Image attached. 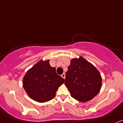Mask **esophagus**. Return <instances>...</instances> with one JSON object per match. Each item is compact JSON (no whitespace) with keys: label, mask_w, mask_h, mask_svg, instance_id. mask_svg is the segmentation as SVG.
<instances>
[{"label":"esophagus","mask_w":123,"mask_h":123,"mask_svg":"<svg viewBox=\"0 0 123 123\" xmlns=\"http://www.w3.org/2000/svg\"><path fill=\"white\" fill-rule=\"evenodd\" d=\"M61 76L62 77V78H64V79H65V74L64 73V74H62V75H61Z\"/></svg>","instance_id":"1"}]
</instances>
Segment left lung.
I'll return each mask as SVG.
<instances>
[{
  "label": "left lung",
  "instance_id": "obj_1",
  "mask_svg": "<svg viewBox=\"0 0 123 123\" xmlns=\"http://www.w3.org/2000/svg\"><path fill=\"white\" fill-rule=\"evenodd\" d=\"M65 85L73 98L86 102L99 92L102 87V77L91 63L80 56L71 61L66 72Z\"/></svg>",
  "mask_w": 123,
  "mask_h": 123
}]
</instances>
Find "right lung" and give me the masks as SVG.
<instances>
[{"instance_id":"1","label":"right lung","mask_w":123,"mask_h":123,"mask_svg":"<svg viewBox=\"0 0 123 123\" xmlns=\"http://www.w3.org/2000/svg\"><path fill=\"white\" fill-rule=\"evenodd\" d=\"M49 60L40 61L24 75L23 85L31 99L40 103L48 102L55 97L56 90L65 79L58 75Z\"/></svg>"}]
</instances>
